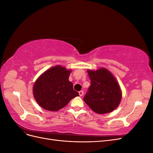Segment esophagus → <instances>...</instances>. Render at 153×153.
<instances>
[{"label": "esophagus", "mask_w": 153, "mask_h": 153, "mask_svg": "<svg viewBox=\"0 0 153 153\" xmlns=\"http://www.w3.org/2000/svg\"><path fill=\"white\" fill-rule=\"evenodd\" d=\"M78 93H79L80 96H82L83 95H84V92H83V91H79V92H78Z\"/></svg>", "instance_id": "34e87169"}]
</instances>
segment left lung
<instances>
[{
  "instance_id": "left-lung-1",
  "label": "left lung",
  "mask_w": 153,
  "mask_h": 153,
  "mask_svg": "<svg viewBox=\"0 0 153 153\" xmlns=\"http://www.w3.org/2000/svg\"><path fill=\"white\" fill-rule=\"evenodd\" d=\"M91 80L84 101L94 112L104 114L112 112L121 102L122 92L117 81L105 68L87 71Z\"/></svg>"
}]
</instances>
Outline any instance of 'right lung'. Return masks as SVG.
I'll use <instances>...</instances> for the list:
<instances>
[{
  "mask_svg": "<svg viewBox=\"0 0 153 153\" xmlns=\"http://www.w3.org/2000/svg\"><path fill=\"white\" fill-rule=\"evenodd\" d=\"M71 72L58 65L39 76L33 87L34 97L39 105L47 110L58 111L79 96L73 89L72 82L69 81Z\"/></svg>",
  "mask_w": 153,
  "mask_h": 153,
  "instance_id": "1",
  "label": "right lung"
}]
</instances>
